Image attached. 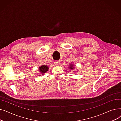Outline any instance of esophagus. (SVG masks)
I'll use <instances>...</instances> for the list:
<instances>
[{
	"mask_svg": "<svg viewBox=\"0 0 121 121\" xmlns=\"http://www.w3.org/2000/svg\"><path fill=\"white\" fill-rule=\"evenodd\" d=\"M54 63H55V64L56 65H58L59 64V61H55L54 62Z\"/></svg>",
	"mask_w": 121,
	"mask_h": 121,
	"instance_id": "1",
	"label": "esophagus"
}]
</instances>
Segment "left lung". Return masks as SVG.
I'll return each mask as SVG.
<instances>
[{"instance_id": "8db88e82", "label": "left lung", "mask_w": 121, "mask_h": 121, "mask_svg": "<svg viewBox=\"0 0 121 121\" xmlns=\"http://www.w3.org/2000/svg\"><path fill=\"white\" fill-rule=\"evenodd\" d=\"M69 68L70 69H73V68H74L73 64H72L71 65L70 64V65H69Z\"/></svg>"}]
</instances>
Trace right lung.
Masks as SVG:
<instances>
[{
	"mask_svg": "<svg viewBox=\"0 0 121 121\" xmlns=\"http://www.w3.org/2000/svg\"><path fill=\"white\" fill-rule=\"evenodd\" d=\"M49 67L47 65H42V66L39 67V71L41 73V74L42 75L44 73H45L48 69Z\"/></svg>",
	"mask_w": 121,
	"mask_h": 121,
	"instance_id": "right-lung-1",
	"label": "right lung"
}]
</instances>
